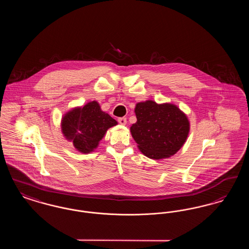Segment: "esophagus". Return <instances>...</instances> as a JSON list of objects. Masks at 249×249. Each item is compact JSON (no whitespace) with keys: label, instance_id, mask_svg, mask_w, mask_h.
Instances as JSON below:
<instances>
[{"label":"esophagus","instance_id":"34e87169","mask_svg":"<svg viewBox=\"0 0 249 249\" xmlns=\"http://www.w3.org/2000/svg\"><path fill=\"white\" fill-rule=\"evenodd\" d=\"M118 121H119V124H121V125H126L127 119L126 118H119V119H118Z\"/></svg>","mask_w":249,"mask_h":249}]
</instances>
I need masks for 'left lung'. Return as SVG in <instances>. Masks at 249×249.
Instances as JSON below:
<instances>
[{"label":"left lung","mask_w":249,"mask_h":249,"mask_svg":"<svg viewBox=\"0 0 249 249\" xmlns=\"http://www.w3.org/2000/svg\"><path fill=\"white\" fill-rule=\"evenodd\" d=\"M134 112L137 121L130 127V132L146 157L153 160L169 158L186 142L190 122L177 106L146 101L138 103Z\"/></svg>","instance_id":"8db88e82"}]
</instances>
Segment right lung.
<instances>
[{
  "label": "right lung",
  "mask_w": 249,
  "mask_h": 249,
  "mask_svg": "<svg viewBox=\"0 0 249 249\" xmlns=\"http://www.w3.org/2000/svg\"><path fill=\"white\" fill-rule=\"evenodd\" d=\"M118 122L103 112L97 102L69 111L61 120V130L66 139L82 153L93 151L107 130Z\"/></svg>",
  "instance_id": "right-lung-1"
}]
</instances>
